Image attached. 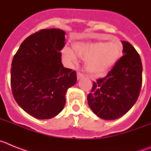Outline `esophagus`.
I'll return each mask as SVG.
<instances>
[{
    "mask_svg": "<svg viewBox=\"0 0 151 151\" xmlns=\"http://www.w3.org/2000/svg\"><path fill=\"white\" fill-rule=\"evenodd\" d=\"M84 76H84L83 73H80V72H78V73H77V78H78V79L83 78Z\"/></svg>",
    "mask_w": 151,
    "mask_h": 151,
    "instance_id": "34e87169",
    "label": "esophagus"
}]
</instances>
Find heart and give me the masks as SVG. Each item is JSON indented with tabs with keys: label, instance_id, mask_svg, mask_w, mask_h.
<instances>
[{
	"label": "heart",
	"instance_id": "b5f03b06",
	"mask_svg": "<svg viewBox=\"0 0 151 151\" xmlns=\"http://www.w3.org/2000/svg\"><path fill=\"white\" fill-rule=\"evenodd\" d=\"M75 54L86 60L85 69L92 76H104L115 66L122 54V45L119 41L78 42L73 46ZM65 54L74 59L72 52L68 49Z\"/></svg>",
	"mask_w": 151,
	"mask_h": 151
}]
</instances>
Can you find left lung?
Returning a JSON list of instances; mask_svg holds the SVG:
<instances>
[{
    "mask_svg": "<svg viewBox=\"0 0 151 151\" xmlns=\"http://www.w3.org/2000/svg\"><path fill=\"white\" fill-rule=\"evenodd\" d=\"M123 56L106 76L93 82L87 96L89 107L98 117L116 119L127 113L138 98L142 85V63L134 47L122 41Z\"/></svg>",
    "mask_w": 151,
    "mask_h": 151,
    "instance_id": "1",
    "label": "left lung"
}]
</instances>
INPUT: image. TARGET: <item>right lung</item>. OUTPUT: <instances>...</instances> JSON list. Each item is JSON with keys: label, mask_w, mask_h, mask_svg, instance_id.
Segmentation results:
<instances>
[{"label": "right lung", "mask_w": 151, "mask_h": 151, "mask_svg": "<svg viewBox=\"0 0 151 151\" xmlns=\"http://www.w3.org/2000/svg\"><path fill=\"white\" fill-rule=\"evenodd\" d=\"M61 29H41L24 40L12 61V93L17 103L38 119L53 118L63 110L65 94L77 81L76 72L65 68L60 50Z\"/></svg>", "instance_id": "right-lung-1"}]
</instances>
